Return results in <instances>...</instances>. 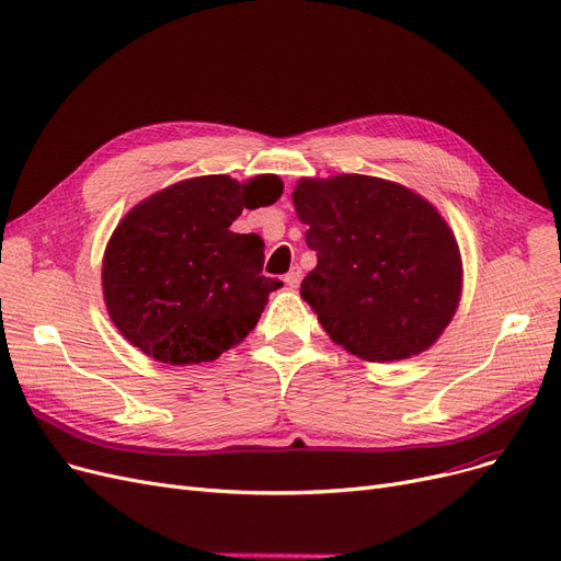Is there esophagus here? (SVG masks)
Listing matches in <instances>:
<instances>
[{
    "label": "esophagus",
    "mask_w": 561,
    "mask_h": 561,
    "mask_svg": "<svg viewBox=\"0 0 561 561\" xmlns=\"http://www.w3.org/2000/svg\"><path fill=\"white\" fill-rule=\"evenodd\" d=\"M299 283H301V268H299V266H293V268H289V272L285 274V285H287V287H299Z\"/></svg>",
    "instance_id": "34e87169"
}]
</instances>
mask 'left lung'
I'll list each match as a JSON object with an SVG mask.
<instances>
[{
    "label": "left lung",
    "instance_id": "obj_1",
    "mask_svg": "<svg viewBox=\"0 0 561 561\" xmlns=\"http://www.w3.org/2000/svg\"><path fill=\"white\" fill-rule=\"evenodd\" d=\"M295 209L318 266L301 297L329 339L375 364L428 350L456 316L462 262L439 211L366 174L301 179Z\"/></svg>",
    "mask_w": 561,
    "mask_h": 561
}]
</instances>
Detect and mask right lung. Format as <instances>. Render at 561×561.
<instances>
[{
    "mask_svg": "<svg viewBox=\"0 0 561 561\" xmlns=\"http://www.w3.org/2000/svg\"><path fill=\"white\" fill-rule=\"evenodd\" d=\"M276 174L239 184L193 176L149 195L112 232L103 255V299L124 339L170 366L214 362L249 335L268 293L264 241L237 234L245 209L274 205Z\"/></svg>",
    "mask_w": 561,
    "mask_h": 561,
    "instance_id": "obj_1",
    "label": "right lung"
}]
</instances>
